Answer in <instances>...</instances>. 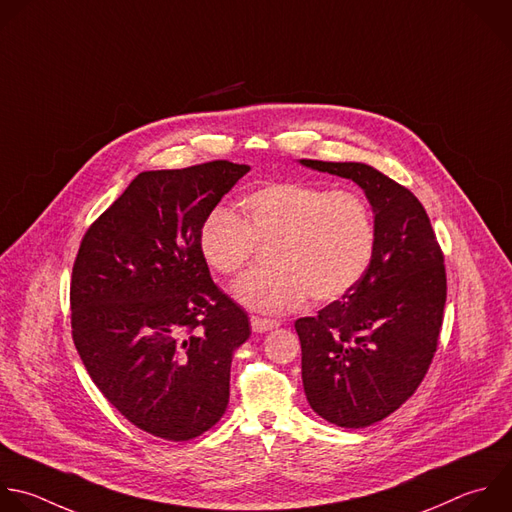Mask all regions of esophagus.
<instances>
[{"label": "esophagus", "mask_w": 512, "mask_h": 512, "mask_svg": "<svg viewBox=\"0 0 512 512\" xmlns=\"http://www.w3.org/2000/svg\"><path fill=\"white\" fill-rule=\"evenodd\" d=\"M279 323L275 321V319H267V317H259V315H253L251 317V327H253V331H257V333H265V331H271V329H275Z\"/></svg>", "instance_id": "1"}]
</instances>
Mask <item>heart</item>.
I'll return each mask as SVG.
<instances>
[{
    "label": "heart",
    "mask_w": 512,
    "mask_h": 512,
    "mask_svg": "<svg viewBox=\"0 0 512 512\" xmlns=\"http://www.w3.org/2000/svg\"><path fill=\"white\" fill-rule=\"evenodd\" d=\"M241 217L215 209L199 229V253L219 275H237L257 245H269L267 269L235 283L241 305L285 313L309 295L331 303L348 295L368 273L378 241L368 197L311 181L267 183L241 199Z\"/></svg>",
    "instance_id": "heart-1"
}]
</instances>
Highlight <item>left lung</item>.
<instances>
[{"label":"left lung","mask_w":512,"mask_h":512,"mask_svg":"<svg viewBox=\"0 0 512 512\" xmlns=\"http://www.w3.org/2000/svg\"><path fill=\"white\" fill-rule=\"evenodd\" d=\"M301 164L358 183L376 213V253L342 299L299 317L301 378L309 406L342 428L396 412L422 384L446 305V267L430 219L412 191L362 162Z\"/></svg>","instance_id":"8db88e82"}]
</instances>
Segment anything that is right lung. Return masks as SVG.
<instances>
[{"instance_id": "1", "label": "right lung", "mask_w": 512, "mask_h": 512, "mask_svg": "<svg viewBox=\"0 0 512 512\" xmlns=\"http://www.w3.org/2000/svg\"><path fill=\"white\" fill-rule=\"evenodd\" d=\"M247 164L146 170L88 227L70 281L72 337L92 382L136 428L191 440L229 404L249 317L211 279L201 223Z\"/></svg>"}]
</instances>
